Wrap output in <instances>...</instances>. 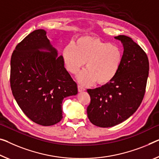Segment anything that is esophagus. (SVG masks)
<instances>
[{
    "label": "esophagus",
    "instance_id": "34e87169",
    "mask_svg": "<svg viewBox=\"0 0 159 159\" xmlns=\"http://www.w3.org/2000/svg\"><path fill=\"white\" fill-rule=\"evenodd\" d=\"M78 91H79V92H84V90H85V89L84 88H83L82 87H81V86H80V85H78Z\"/></svg>",
    "mask_w": 159,
    "mask_h": 159
}]
</instances>
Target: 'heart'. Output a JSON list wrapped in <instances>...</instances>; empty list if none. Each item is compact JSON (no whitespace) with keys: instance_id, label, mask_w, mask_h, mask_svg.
<instances>
[{"instance_id":"1","label":"heart","mask_w":159,"mask_h":159,"mask_svg":"<svg viewBox=\"0 0 159 159\" xmlns=\"http://www.w3.org/2000/svg\"><path fill=\"white\" fill-rule=\"evenodd\" d=\"M62 55L66 68L72 74H77L86 62L87 68L77 76L78 82L82 84L90 85L96 81L99 84H105L116 75L123 52L117 45L99 38L82 37L75 45L68 44Z\"/></svg>"}]
</instances>
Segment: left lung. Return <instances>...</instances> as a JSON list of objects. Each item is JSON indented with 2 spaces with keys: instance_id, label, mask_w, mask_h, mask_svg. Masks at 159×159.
Masks as SVG:
<instances>
[{
  "instance_id": "obj_1",
  "label": "left lung",
  "mask_w": 159,
  "mask_h": 159,
  "mask_svg": "<svg viewBox=\"0 0 159 159\" xmlns=\"http://www.w3.org/2000/svg\"><path fill=\"white\" fill-rule=\"evenodd\" d=\"M124 48L123 57L117 74L111 82L96 89H89L91 102L87 112L94 125L107 128L129 119L144 96L149 63L144 51L131 38L114 37Z\"/></svg>"
}]
</instances>
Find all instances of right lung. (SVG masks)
Masks as SVG:
<instances>
[{
    "mask_svg": "<svg viewBox=\"0 0 159 159\" xmlns=\"http://www.w3.org/2000/svg\"><path fill=\"white\" fill-rule=\"evenodd\" d=\"M62 55L43 29L17 45L11 60L12 93L23 113L35 123L51 126L62 119L64 98L77 94L76 82L64 67Z\"/></svg>",
    "mask_w": 159,
    "mask_h": 159,
    "instance_id": "obj_1",
    "label": "right lung"
}]
</instances>
